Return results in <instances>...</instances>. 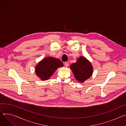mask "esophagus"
<instances>
[{"label": "esophagus", "mask_w": 126, "mask_h": 126, "mask_svg": "<svg viewBox=\"0 0 126 126\" xmlns=\"http://www.w3.org/2000/svg\"><path fill=\"white\" fill-rule=\"evenodd\" d=\"M64 65L65 66V67H67L69 66V64L68 62H65Z\"/></svg>", "instance_id": "34e87169"}]
</instances>
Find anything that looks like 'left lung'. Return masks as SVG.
Returning a JSON list of instances; mask_svg holds the SVG:
<instances>
[{"label": "left lung", "instance_id": "left-lung-1", "mask_svg": "<svg viewBox=\"0 0 126 126\" xmlns=\"http://www.w3.org/2000/svg\"><path fill=\"white\" fill-rule=\"evenodd\" d=\"M75 78L80 82L89 79L93 73V66L91 62L84 57H80L76 63L70 65Z\"/></svg>", "mask_w": 126, "mask_h": 126}]
</instances>
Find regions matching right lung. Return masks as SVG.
Instances as JSON below:
<instances>
[{"mask_svg":"<svg viewBox=\"0 0 126 126\" xmlns=\"http://www.w3.org/2000/svg\"><path fill=\"white\" fill-rule=\"evenodd\" d=\"M63 66L60 60L51 57H48L40 61L35 67V73L42 80L49 79L59 67Z\"/></svg>","mask_w":126,"mask_h":126,"instance_id":"1","label":"right lung"}]
</instances>
